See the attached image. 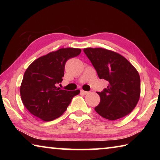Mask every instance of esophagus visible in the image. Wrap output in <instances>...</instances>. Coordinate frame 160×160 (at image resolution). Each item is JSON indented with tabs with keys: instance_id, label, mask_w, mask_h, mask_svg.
<instances>
[{
	"instance_id": "34e87169",
	"label": "esophagus",
	"mask_w": 160,
	"mask_h": 160,
	"mask_svg": "<svg viewBox=\"0 0 160 160\" xmlns=\"http://www.w3.org/2000/svg\"><path fill=\"white\" fill-rule=\"evenodd\" d=\"M81 92V93H82L83 94H88V93H89V92H88V91H85V90H81L80 91Z\"/></svg>"
}]
</instances>
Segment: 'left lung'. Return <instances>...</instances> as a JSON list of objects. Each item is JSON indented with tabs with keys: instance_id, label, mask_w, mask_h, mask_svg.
Returning a JSON list of instances; mask_svg holds the SVG:
<instances>
[{
	"instance_id": "8db88e82",
	"label": "left lung",
	"mask_w": 160,
	"mask_h": 160,
	"mask_svg": "<svg viewBox=\"0 0 160 160\" xmlns=\"http://www.w3.org/2000/svg\"><path fill=\"white\" fill-rule=\"evenodd\" d=\"M84 53L90 59L99 78L109 82L102 92L98 106L94 108L103 118L114 121L129 114L140 95V78L137 70L120 54L102 48H86Z\"/></svg>"
}]
</instances>
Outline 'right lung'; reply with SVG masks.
I'll return each mask as SVG.
<instances>
[{
    "label": "right lung",
    "mask_w": 160,
    "mask_h": 160,
    "mask_svg": "<svg viewBox=\"0 0 160 160\" xmlns=\"http://www.w3.org/2000/svg\"><path fill=\"white\" fill-rule=\"evenodd\" d=\"M80 52V48H60L37 58L28 68L20 92L24 106L32 115L51 121L66 112L80 90H61L57 85L63 80L66 61Z\"/></svg>",
    "instance_id": "right-lung-1"
}]
</instances>
